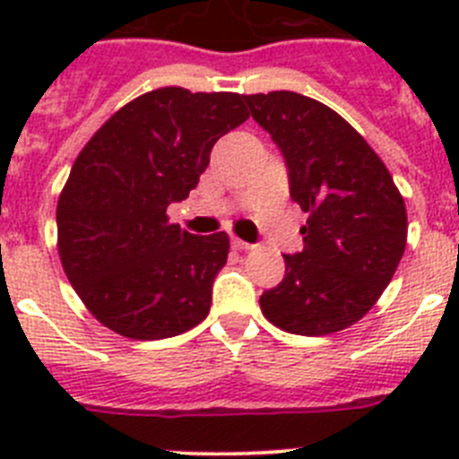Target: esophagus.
Wrapping results in <instances>:
<instances>
[{
  "instance_id": "1",
  "label": "esophagus",
  "mask_w": 459,
  "mask_h": 459,
  "mask_svg": "<svg viewBox=\"0 0 459 459\" xmlns=\"http://www.w3.org/2000/svg\"><path fill=\"white\" fill-rule=\"evenodd\" d=\"M232 248L234 250H250V248H253V246H250V243H246V241H241V238L234 237L232 238Z\"/></svg>"
}]
</instances>
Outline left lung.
I'll return each instance as SVG.
<instances>
[{"label":"left lung","mask_w":459,"mask_h":459,"mask_svg":"<svg viewBox=\"0 0 459 459\" xmlns=\"http://www.w3.org/2000/svg\"><path fill=\"white\" fill-rule=\"evenodd\" d=\"M278 144L290 195L310 213L303 250L259 296L273 326L328 335L359 322L395 273L407 246V209L391 172L338 112L294 91L243 96Z\"/></svg>","instance_id":"left-lung-1"}]
</instances>
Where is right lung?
<instances>
[{
	"instance_id": "right-lung-1",
	"label": "right lung",
	"mask_w": 459,
	"mask_h": 459,
	"mask_svg": "<svg viewBox=\"0 0 459 459\" xmlns=\"http://www.w3.org/2000/svg\"><path fill=\"white\" fill-rule=\"evenodd\" d=\"M248 119L243 96L163 87L115 112L73 163L56 204L68 282L103 326L163 340L209 315L230 237H197L168 218L218 140Z\"/></svg>"
}]
</instances>
